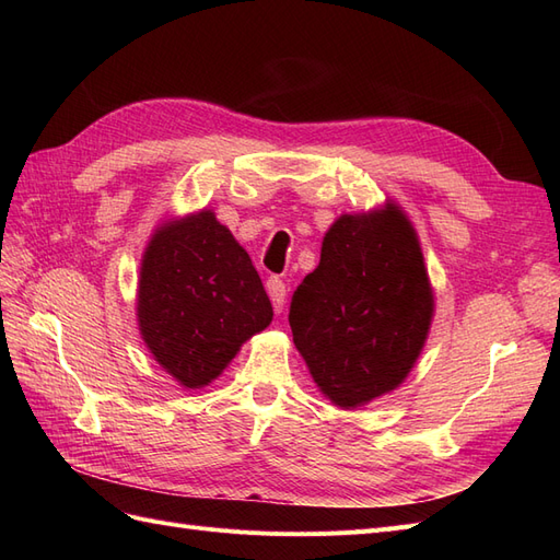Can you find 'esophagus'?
I'll use <instances>...</instances> for the list:
<instances>
[{
    "mask_svg": "<svg viewBox=\"0 0 560 560\" xmlns=\"http://www.w3.org/2000/svg\"><path fill=\"white\" fill-rule=\"evenodd\" d=\"M266 292L270 296V303H273V311L282 313L284 308V282L280 278H268L266 280Z\"/></svg>",
    "mask_w": 560,
    "mask_h": 560,
    "instance_id": "1",
    "label": "esophagus"
}]
</instances>
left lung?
<instances>
[{"instance_id": "left-lung-1", "label": "left lung", "mask_w": 560, "mask_h": 560, "mask_svg": "<svg viewBox=\"0 0 560 560\" xmlns=\"http://www.w3.org/2000/svg\"><path fill=\"white\" fill-rule=\"evenodd\" d=\"M434 290L416 226L393 198L341 214L290 308L294 346L343 411L397 389L430 336Z\"/></svg>"}]
</instances>
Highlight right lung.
<instances>
[{"label": "right lung", "mask_w": 560, "mask_h": 560, "mask_svg": "<svg viewBox=\"0 0 560 560\" xmlns=\"http://www.w3.org/2000/svg\"><path fill=\"white\" fill-rule=\"evenodd\" d=\"M135 301L151 358L186 389L222 376L243 343L273 319L249 254L208 208L154 229Z\"/></svg>", "instance_id": "right-lung-1"}]
</instances>
